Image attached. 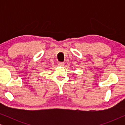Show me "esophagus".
Segmentation results:
<instances>
[{"instance_id": "34e87169", "label": "esophagus", "mask_w": 125, "mask_h": 125, "mask_svg": "<svg viewBox=\"0 0 125 125\" xmlns=\"http://www.w3.org/2000/svg\"><path fill=\"white\" fill-rule=\"evenodd\" d=\"M58 65L60 66H63L64 65V63L63 62H59L58 63Z\"/></svg>"}]
</instances>
